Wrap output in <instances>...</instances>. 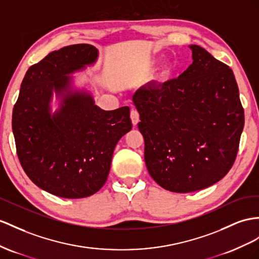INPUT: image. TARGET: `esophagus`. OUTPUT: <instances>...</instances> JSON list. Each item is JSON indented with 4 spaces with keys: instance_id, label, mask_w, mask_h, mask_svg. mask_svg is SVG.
Masks as SVG:
<instances>
[{
    "instance_id": "obj_1",
    "label": "esophagus",
    "mask_w": 259,
    "mask_h": 259,
    "mask_svg": "<svg viewBox=\"0 0 259 259\" xmlns=\"http://www.w3.org/2000/svg\"><path fill=\"white\" fill-rule=\"evenodd\" d=\"M130 118H131L132 124H134V125H137L138 122L140 121V115H139V112H138L137 109H131V111H130Z\"/></svg>"
}]
</instances>
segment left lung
Listing matches in <instances>:
<instances>
[{"mask_svg": "<svg viewBox=\"0 0 259 259\" xmlns=\"http://www.w3.org/2000/svg\"><path fill=\"white\" fill-rule=\"evenodd\" d=\"M189 48L193 63L186 71L163 84L149 82L132 97L149 174L164 189L183 194L228 174L244 128L233 71L202 47Z\"/></svg>", "mask_w": 259, "mask_h": 259, "instance_id": "1", "label": "left lung"}]
</instances>
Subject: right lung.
I'll use <instances>...</instances> for the list:
<instances>
[{
	"label": "right lung",
	"instance_id": "1",
	"mask_svg": "<svg viewBox=\"0 0 259 259\" xmlns=\"http://www.w3.org/2000/svg\"><path fill=\"white\" fill-rule=\"evenodd\" d=\"M98 50L72 45L52 51L26 72L12 128L17 156L30 181L69 199L97 193L107 181L112 153L132 128L128 106L103 110L89 92L72 89L70 74L94 64ZM61 99L52 114L53 93Z\"/></svg>",
	"mask_w": 259,
	"mask_h": 259
}]
</instances>
